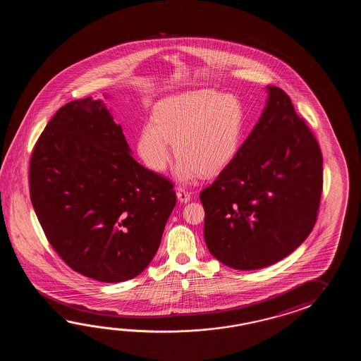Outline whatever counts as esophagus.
I'll return each mask as SVG.
<instances>
[{"label": "esophagus", "instance_id": "34e87169", "mask_svg": "<svg viewBox=\"0 0 361 361\" xmlns=\"http://www.w3.org/2000/svg\"><path fill=\"white\" fill-rule=\"evenodd\" d=\"M177 197L179 201L182 202H187L191 200V193L188 191H185L182 187H178L177 188Z\"/></svg>", "mask_w": 361, "mask_h": 361}]
</instances>
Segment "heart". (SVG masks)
<instances>
[{"instance_id": "1", "label": "heart", "mask_w": 361, "mask_h": 361, "mask_svg": "<svg viewBox=\"0 0 361 361\" xmlns=\"http://www.w3.org/2000/svg\"><path fill=\"white\" fill-rule=\"evenodd\" d=\"M243 123L244 111L235 97L214 90L183 92L156 106L154 121L139 133L138 154L149 169L164 171L170 161V140L179 157V179L215 176L238 152Z\"/></svg>"}]
</instances>
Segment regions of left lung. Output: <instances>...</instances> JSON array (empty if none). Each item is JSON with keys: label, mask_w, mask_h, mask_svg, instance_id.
<instances>
[{"label": "left lung", "mask_w": 361, "mask_h": 361, "mask_svg": "<svg viewBox=\"0 0 361 361\" xmlns=\"http://www.w3.org/2000/svg\"><path fill=\"white\" fill-rule=\"evenodd\" d=\"M258 123L213 184L200 192L209 252L235 269L281 261L317 219L322 154L289 95L269 86Z\"/></svg>", "instance_id": "obj_1"}]
</instances>
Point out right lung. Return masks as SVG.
<instances>
[{
	"mask_svg": "<svg viewBox=\"0 0 361 361\" xmlns=\"http://www.w3.org/2000/svg\"><path fill=\"white\" fill-rule=\"evenodd\" d=\"M173 188L133 159L121 126L90 97L59 108L32 151V205L47 241L102 283L130 280L154 259Z\"/></svg>",
	"mask_w": 361,
	"mask_h": 361,
	"instance_id": "add662e5",
	"label": "right lung"
}]
</instances>
